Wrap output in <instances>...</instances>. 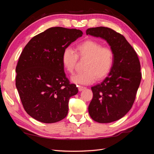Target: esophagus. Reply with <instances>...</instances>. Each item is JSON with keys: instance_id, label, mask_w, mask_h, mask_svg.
<instances>
[{"instance_id": "1", "label": "esophagus", "mask_w": 154, "mask_h": 154, "mask_svg": "<svg viewBox=\"0 0 154 154\" xmlns=\"http://www.w3.org/2000/svg\"><path fill=\"white\" fill-rule=\"evenodd\" d=\"M77 87H78V90H79V91H81L82 90H84L85 89H86V87L82 86H80V85L77 86Z\"/></svg>"}]
</instances>
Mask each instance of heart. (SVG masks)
<instances>
[{
  "label": "heart",
  "mask_w": 154,
  "mask_h": 154,
  "mask_svg": "<svg viewBox=\"0 0 154 154\" xmlns=\"http://www.w3.org/2000/svg\"><path fill=\"white\" fill-rule=\"evenodd\" d=\"M86 60L85 71L75 75L72 81L77 85H90L96 79L100 81L108 76L114 62V54L112 49L103 46L94 40H86L76 46V53L72 48H66L62 55V64L68 73L72 74L78 62Z\"/></svg>",
  "instance_id": "heart-1"
}]
</instances>
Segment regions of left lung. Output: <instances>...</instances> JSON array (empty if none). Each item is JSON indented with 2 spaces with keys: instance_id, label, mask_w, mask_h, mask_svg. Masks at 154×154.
Returning a JSON list of instances; mask_svg holds the SVG:
<instances>
[{
  "instance_id": "1",
  "label": "left lung",
  "mask_w": 154,
  "mask_h": 154,
  "mask_svg": "<svg viewBox=\"0 0 154 154\" xmlns=\"http://www.w3.org/2000/svg\"><path fill=\"white\" fill-rule=\"evenodd\" d=\"M86 34L105 39L114 54L109 75L100 84L91 87L93 98L89 114L99 123L117 121L132 107L140 85L142 74L137 54L122 35L111 28H88Z\"/></svg>"
}]
</instances>
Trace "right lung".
<instances>
[{"label":"right lung","mask_w":154,"mask_h":154,"mask_svg":"<svg viewBox=\"0 0 154 154\" xmlns=\"http://www.w3.org/2000/svg\"><path fill=\"white\" fill-rule=\"evenodd\" d=\"M82 31L53 27L33 37L24 47L16 66L15 85L28 115L44 123L63 120L71 97L78 93L66 77L64 50L82 35Z\"/></svg>","instance_id":"add662e5"}]
</instances>
